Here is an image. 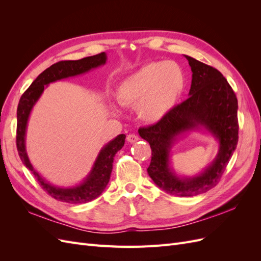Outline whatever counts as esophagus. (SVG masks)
Here are the masks:
<instances>
[{
  "mask_svg": "<svg viewBox=\"0 0 261 261\" xmlns=\"http://www.w3.org/2000/svg\"><path fill=\"white\" fill-rule=\"evenodd\" d=\"M126 139H127L128 143L134 144V143H136V141L139 140V137L137 135H135V134H129V135H127V138H126Z\"/></svg>",
  "mask_w": 261,
  "mask_h": 261,
  "instance_id": "1",
  "label": "esophagus"
}]
</instances>
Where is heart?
I'll list each match as a JSON object with an SVG mask.
<instances>
[{"label": "heart", "mask_w": 261, "mask_h": 261, "mask_svg": "<svg viewBox=\"0 0 261 261\" xmlns=\"http://www.w3.org/2000/svg\"><path fill=\"white\" fill-rule=\"evenodd\" d=\"M184 86V73L175 62H154L126 77L116 97L123 106L137 107L143 121L156 123L175 106Z\"/></svg>", "instance_id": "heart-1"}]
</instances>
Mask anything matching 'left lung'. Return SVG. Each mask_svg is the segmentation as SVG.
<instances>
[{
  "label": "left lung",
  "mask_w": 261,
  "mask_h": 261,
  "mask_svg": "<svg viewBox=\"0 0 261 261\" xmlns=\"http://www.w3.org/2000/svg\"><path fill=\"white\" fill-rule=\"evenodd\" d=\"M185 58L193 72L189 98L138 133L151 148L147 171L154 184L170 195L192 197L208 192L222 177L239 141V105L232 87L218 69L188 55ZM200 125L218 139V154L199 176L178 178L169 168L170 148L181 133Z\"/></svg>",
  "instance_id": "obj_1"
}]
</instances>
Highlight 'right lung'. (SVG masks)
<instances>
[{
  "mask_svg": "<svg viewBox=\"0 0 261 261\" xmlns=\"http://www.w3.org/2000/svg\"><path fill=\"white\" fill-rule=\"evenodd\" d=\"M106 61L107 54L102 52L97 55H92V57L84 58L82 60L61 61L55 63V64L51 65L49 68L43 70L36 78L34 83L29 86V88L22 93L19 100L17 108L16 146L20 160L26 165L27 169L33 172V174L44 191L51 197H53L54 199L63 202L85 203L96 199L97 197L102 194L109 183L110 176H111L114 155L124 146L126 136L124 134H121V135L115 137L101 149L89 175L87 176V178L82 184L67 188L57 187L51 185L48 181H45L44 178L39 175V173L34 169L29 161L25 146L26 127L29 114L35 103L42 94L44 86H48L50 83L63 80V78L73 77L76 75L87 73L92 68L106 64Z\"/></svg>",
  "mask_w": 261,
  "mask_h": 261,
  "instance_id": "1",
  "label": "right lung"
}]
</instances>
